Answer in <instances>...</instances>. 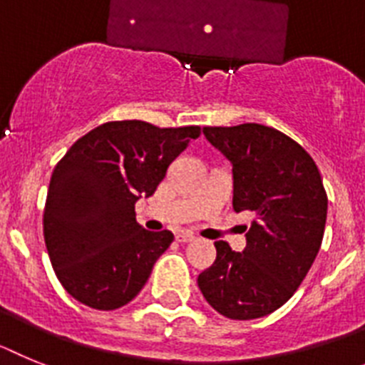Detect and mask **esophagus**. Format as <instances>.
<instances>
[{
    "instance_id": "1",
    "label": "esophagus",
    "mask_w": 365,
    "mask_h": 365,
    "mask_svg": "<svg viewBox=\"0 0 365 365\" xmlns=\"http://www.w3.org/2000/svg\"><path fill=\"white\" fill-rule=\"evenodd\" d=\"M176 240L178 242H191V240H195V235L191 231H180V233H176Z\"/></svg>"
}]
</instances>
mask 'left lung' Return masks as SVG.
Wrapping results in <instances>:
<instances>
[{"instance_id": "8db88e82", "label": "left lung", "mask_w": 365, "mask_h": 365, "mask_svg": "<svg viewBox=\"0 0 365 365\" xmlns=\"http://www.w3.org/2000/svg\"><path fill=\"white\" fill-rule=\"evenodd\" d=\"M209 143L233 165V209L252 211L246 248L215 242L217 259L198 288L230 319H255L284 305L309 274L323 240L327 192L309 152L257 123L204 126Z\"/></svg>"}]
</instances>
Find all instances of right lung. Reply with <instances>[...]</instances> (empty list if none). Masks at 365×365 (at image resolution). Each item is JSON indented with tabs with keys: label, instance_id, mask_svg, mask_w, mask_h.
I'll return each instance as SVG.
<instances>
[{
	"label": "right lung",
	"instance_id": "obj_1",
	"mask_svg": "<svg viewBox=\"0 0 365 365\" xmlns=\"http://www.w3.org/2000/svg\"><path fill=\"white\" fill-rule=\"evenodd\" d=\"M200 126L160 128L112 121L82 135L56 163L43 209V239L66 292L97 310L134 299L174 240L143 230L135 202L152 196Z\"/></svg>",
	"mask_w": 365,
	"mask_h": 365
}]
</instances>
